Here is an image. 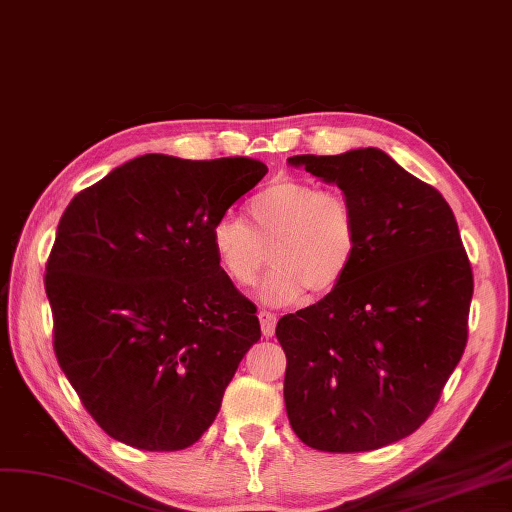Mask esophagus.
<instances>
[{"instance_id":"esophagus-1","label":"esophagus","mask_w":512,"mask_h":512,"mask_svg":"<svg viewBox=\"0 0 512 512\" xmlns=\"http://www.w3.org/2000/svg\"><path fill=\"white\" fill-rule=\"evenodd\" d=\"M257 317H259V323H261V334L266 338H272L274 329H276V315H274V312L259 310Z\"/></svg>"}]
</instances>
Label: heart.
Returning <instances> with one entry per match:
<instances>
[{"label":"heart","instance_id":"b5f03b06","mask_svg":"<svg viewBox=\"0 0 512 512\" xmlns=\"http://www.w3.org/2000/svg\"><path fill=\"white\" fill-rule=\"evenodd\" d=\"M249 223L225 212L210 227V246L221 272L234 285H251L266 266L263 302L287 306L302 295L332 291L351 270L357 221L351 202L336 191L300 178H280L246 204Z\"/></svg>","mask_w":512,"mask_h":512}]
</instances>
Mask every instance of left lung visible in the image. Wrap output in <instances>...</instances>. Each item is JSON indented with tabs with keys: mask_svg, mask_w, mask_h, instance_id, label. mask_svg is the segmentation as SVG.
<instances>
[{
	"mask_svg": "<svg viewBox=\"0 0 512 512\" xmlns=\"http://www.w3.org/2000/svg\"><path fill=\"white\" fill-rule=\"evenodd\" d=\"M287 163L336 185L357 221L351 270L276 325L289 423L317 451L387 447L430 417L466 349L474 280L455 214L381 148Z\"/></svg>",
	"mask_w": 512,
	"mask_h": 512,
	"instance_id": "1",
	"label": "left lung"
}]
</instances>
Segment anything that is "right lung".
Returning <instances> with one entry per match:
<instances>
[{
  "instance_id": "1",
  "label": "right lung",
  "mask_w": 512,
  "mask_h": 512,
  "mask_svg": "<svg viewBox=\"0 0 512 512\" xmlns=\"http://www.w3.org/2000/svg\"><path fill=\"white\" fill-rule=\"evenodd\" d=\"M266 172L249 157L151 153L65 208L44 278L55 353L114 440L180 451L217 417L261 327L214 259L210 227Z\"/></svg>"
}]
</instances>
